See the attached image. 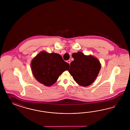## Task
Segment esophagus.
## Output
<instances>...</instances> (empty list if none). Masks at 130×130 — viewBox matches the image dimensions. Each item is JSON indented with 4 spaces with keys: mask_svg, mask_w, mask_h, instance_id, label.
Instances as JSON below:
<instances>
[{
    "mask_svg": "<svg viewBox=\"0 0 130 130\" xmlns=\"http://www.w3.org/2000/svg\"><path fill=\"white\" fill-rule=\"evenodd\" d=\"M67 62L68 63H69V64H70V63H71V60H67Z\"/></svg>",
    "mask_w": 130,
    "mask_h": 130,
    "instance_id": "1",
    "label": "esophagus"
}]
</instances>
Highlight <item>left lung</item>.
<instances>
[{"label":"left lung","mask_w":130,"mask_h":130,"mask_svg":"<svg viewBox=\"0 0 130 130\" xmlns=\"http://www.w3.org/2000/svg\"><path fill=\"white\" fill-rule=\"evenodd\" d=\"M74 60L71 63L69 72L79 85L88 86L94 82L98 75L101 65L96 58L84 55L82 52L74 53Z\"/></svg>","instance_id":"left-lung-1"}]
</instances>
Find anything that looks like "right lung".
I'll return each mask as SVG.
<instances>
[{"label": "right lung", "instance_id": "1", "mask_svg": "<svg viewBox=\"0 0 130 130\" xmlns=\"http://www.w3.org/2000/svg\"><path fill=\"white\" fill-rule=\"evenodd\" d=\"M31 68L33 74L39 82L51 86L61 73L69 69L70 64L65 62L59 54L42 51L32 59Z\"/></svg>", "mask_w": 130, "mask_h": 130}]
</instances>
